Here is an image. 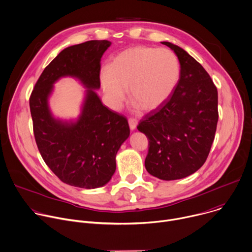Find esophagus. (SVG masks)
<instances>
[{
  "label": "esophagus",
  "mask_w": 252,
  "mask_h": 252,
  "mask_svg": "<svg viewBox=\"0 0 252 252\" xmlns=\"http://www.w3.org/2000/svg\"><path fill=\"white\" fill-rule=\"evenodd\" d=\"M128 125H129V128H130L131 130L135 129V127H136V126H137V120L134 119V118L128 119Z\"/></svg>",
  "instance_id": "esophagus-1"
}]
</instances>
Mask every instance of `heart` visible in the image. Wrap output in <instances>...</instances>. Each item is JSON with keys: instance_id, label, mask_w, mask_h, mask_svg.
<instances>
[{"instance_id": "heart-1", "label": "heart", "mask_w": 252, "mask_h": 252, "mask_svg": "<svg viewBox=\"0 0 252 252\" xmlns=\"http://www.w3.org/2000/svg\"><path fill=\"white\" fill-rule=\"evenodd\" d=\"M180 79L177 55L166 48L134 46L119 53L101 74L104 92L113 108L119 109L128 89L129 101L143 112L163 105Z\"/></svg>"}]
</instances>
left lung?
I'll return each instance as SVG.
<instances>
[{"instance_id": "1", "label": "left lung", "mask_w": 252, "mask_h": 252, "mask_svg": "<svg viewBox=\"0 0 252 252\" xmlns=\"http://www.w3.org/2000/svg\"><path fill=\"white\" fill-rule=\"evenodd\" d=\"M180 62V79L163 105L137 126L148 139L145 168L161 180L185 178L206 162L219 120L218 90L204 67L181 47L164 41Z\"/></svg>"}]
</instances>
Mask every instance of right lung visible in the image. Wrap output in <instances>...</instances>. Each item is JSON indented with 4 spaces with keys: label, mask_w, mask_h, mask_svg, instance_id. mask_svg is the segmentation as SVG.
<instances>
[{
    "label": "right lung",
    "mask_w": 252,
    "mask_h": 252,
    "mask_svg": "<svg viewBox=\"0 0 252 252\" xmlns=\"http://www.w3.org/2000/svg\"><path fill=\"white\" fill-rule=\"evenodd\" d=\"M108 40H89L62 50L43 70L30 97L37 148L49 169L68 185L94 189L107 184L116 171V155L129 135L126 117L105 107L93 89L101 85V58ZM78 77L88 88L76 123L53 119L47 99L60 76Z\"/></svg>",
    "instance_id": "add662e5"
}]
</instances>
